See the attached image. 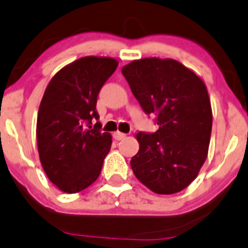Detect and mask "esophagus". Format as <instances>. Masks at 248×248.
I'll return each mask as SVG.
<instances>
[{"instance_id": "obj_1", "label": "esophagus", "mask_w": 248, "mask_h": 248, "mask_svg": "<svg viewBox=\"0 0 248 248\" xmlns=\"http://www.w3.org/2000/svg\"><path fill=\"white\" fill-rule=\"evenodd\" d=\"M125 136H126V135L123 134V132L116 131V132H114V134H113V138H114V140H123Z\"/></svg>"}]
</instances>
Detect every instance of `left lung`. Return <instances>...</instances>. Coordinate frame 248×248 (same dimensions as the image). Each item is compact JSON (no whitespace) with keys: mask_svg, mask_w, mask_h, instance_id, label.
<instances>
[{"mask_svg":"<svg viewBox=\"0 0 248 248\" xmlns=\"http://www.w3.org/2000/svg\"><path fill=\"white\" fill-rule=\"evenodd\" d=\"M132 94L146 114H155L156 132L140 131L132 157L135 176L156 194L188 187L206 161L212 108L203 81L172 59L146 58L122 68Z\"/></svg>","mask_w":248,"mask_h":248,"instance_id":"left-lung-1","label":"left lung"}]
</instances>
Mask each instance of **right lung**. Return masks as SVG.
<instances>
[{"label":"right lung","mask_w":248,"mask_h":248,"mask_svg":"<svg viewBox=\"0 0 248 248\" xmlns=\"http://www.w3.org/2000/svg\"><path fill=\"white\" fill-rule=\"evenodd\" d=\"M111 58L85 57L70 63L52 78L42 97L36 140L42 168L65 193L91 186L102 171L112 137L102 132L97 98L116 71Z\"/></svg>","instance_id":"add662e5"}]
</instances>
